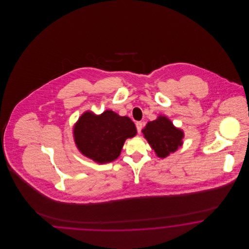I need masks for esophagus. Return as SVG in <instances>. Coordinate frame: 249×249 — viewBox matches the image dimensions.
Segmentation results:
<instances>
[{"label": "esophagus", "instance_id": "1", "mask_svg": "<svg viewBox=\"0 0 249 249\" xmlns=\"http://www.w3.org/2000/svg\"><path fill=\"white\" fill-rule=\"evenodd\" d=\"M136 129H137V131H138V133H140L141 132V130H142V123L141 121H138V122H136Z\"/></svg>", "mask_w": 249, "mask_h": 249}]
</instances>
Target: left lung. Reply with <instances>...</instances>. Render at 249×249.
Returning a JSON list of instances; mask_svg holds the SVG:
<instances>
[{
    "instance_id": "left-lung-1",
    "label": "left lung",
    "mask_w": 249,
    "mask_h": 249,
    "mask_svg": "<svg viewBox=\"0 0 249 249\" xmlns=\"http://www.w3.org/2000/svg\"><path fill=\"white\" fill-rule=\"evenodd\" d=\"M143 137L160 159L176 152L183 144L184 131L176 127L166 116L159 115L157 119L147 122L142 130Z\"/></svg>"
}]
</instances>
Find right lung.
I'll list each match as a JSON object with an SVG mask.
<instances>
[{
  "label": "right lung",
  "instance_id": "obj_1",
  "mask_svg": "<svg viewBox=\"0 0 249 249\" xmlns=\"http://www.w3.org/2000/svg\"><path fill=\"white\" fill-rule=\"evenodd\" d=\"M73 140L81 154L99 164L118 159L128 138L137 130L129 117H121L112 110L101 115L86 111L73 125Z\"/></svg>",
  "mask_w": 249,
  "mask_h": 249
}]
</instances>
